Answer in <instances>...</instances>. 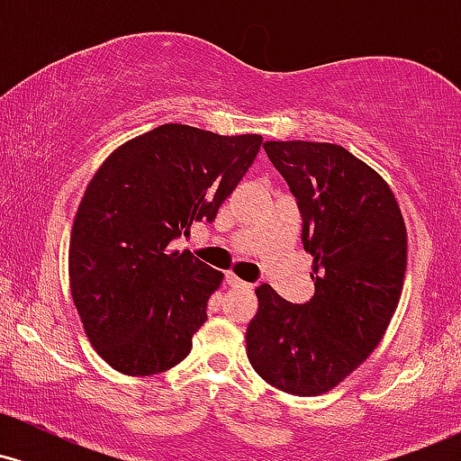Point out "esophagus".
Returning <instances> with one entry per match:
<instances>
[{
	"mask_svg": "<svg viewBox=\"0 0 461 461\" xmlns=\"http://www.w3.org/2000/svg\"><path fill=\"white\" fill-rule=\"evenodd\" d=\"M225 282L230 284L231 288H247V290H249V288H253L251 284H247V282H242V279H238L234 273H227V275H225Z\"/></svg>",
	"mask_w": 461,
	"mask_h": 461,
	"instance_id": "34e87169",
	"label": "esophagus"
}]
</instances>
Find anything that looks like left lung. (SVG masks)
<instances>
[{
	"label": "left lung",
	"instance_id": "left-lung-1",
	"mask_svg": "<svg viewBox=\"0 0 461 461\" xmlns=\"http://www.w3.org/2000/svg\"><path fill=\"white\" fill-rule=\"evenodd\" d=\"M264 151L297 199L314 297L290 303L262 284L247 357L275 388L316 396L348 377L393 321L407 267L403 214L384 177L345 147L268 140Z\"/></svg>",
	"mask_w": 461,
	"mask_h": 461
}]
</instances>
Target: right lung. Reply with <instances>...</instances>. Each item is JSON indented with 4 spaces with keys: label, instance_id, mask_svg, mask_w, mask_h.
<instances>
[{
    "label": "right lung",
    "instance_id": "1",
    "mask_svg": "<svg viewBox=\"0 0 461 461\" xmlns=\"http://www.w3.org/2000/svg\"><path fill=\"white\" fill-rule=\"evenodd\" d=\"M260 145V134L167 123L95 173L73 221L68 282L88 340L114 370L147 377L190 353L223 273L173 242L212 223Z\"/></svg>",
    "mask_w": 461,
    "mask_h": 461
}]
</instances>
